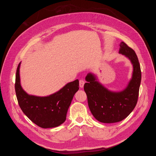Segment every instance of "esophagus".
<instances>
[{
    "label": "esophagus",
    "mask_w": 156,
    "mask_h": 156,
    "mask_svg": "<svg viewBox=\"0 0 156 156\" xmlns=\"http://www.w3.org/2000/svg\"><path fill=\"white\" fill-rule=\"evenodd\" d=\"M80 87H81V88H83V86H84V81H83V80H80Z\"/></svg>",
    "instance_id": "34e87169"
}]
</instances>
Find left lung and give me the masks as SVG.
Returning <instances> with one entry per match:
<instances>
[{"mask_svg": "<svg viewBox=\"0 0 156 156\" xmlns=\"http://www.w3.org/2000/svg\"><path fill=\"white\" fill-rule=\"evenodd\" d=\"M119 53L128 58L133 65L132 77L123 90L112 91L98 79L88 73L85 78L84 90L87 95L88 106L94 118L100 122L112 123L127 117L135 108L138 98L141 80V72L135 52L124 42L120 44Z\"/></svg>", "mask_w": 156, "mask_h": 156, "instance_id": "obj_1", "label": "left lung"}]
</instances>
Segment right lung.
I'll return each instance as SVG.
<instances>
[{
    "label": "right lung",
    "mask_w": 156,
    "mask_h": 156,
    "mask_svg": "<svg viewBox=\"0 0 156 156\" xmlns=\"http://www.w3.org/2000/svg\"><path fill=\"white\" fill-rule=\"evenodd\" d=\"M19 63L16 73L15 93L23 112L36 125L42 128L57 127L66 120L68 109L75 94L79 90L76 80L65 84L56 93L47 96L28 94L21 86Z\"/></svg>",
    "instance_id": "add662e5"
}]
</instances>
